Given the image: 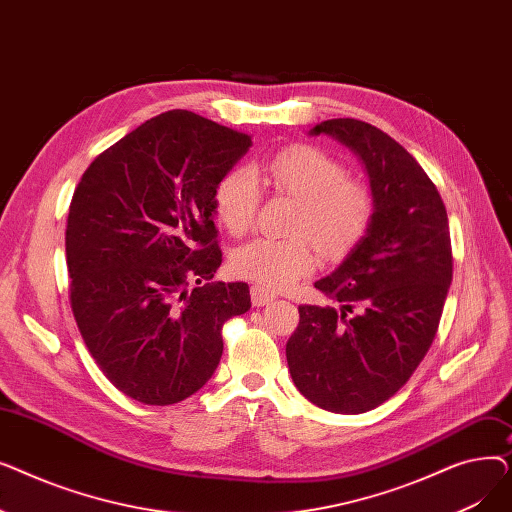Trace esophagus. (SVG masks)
I'll return each mask as SVG.
<instances>
[{"mask_svg": "<svg viewBox=\"0 0 512 512\" xmlns=\"http://www.w3.org/2000/svg\"><path fill=\"white\" fill-rule=\"evenodd\" d=\"M274 301H276V294L267 292L265 288H261L257 284L251 288V303H253V307H265V305H270Z\"/></svg>", "mask_w": 512, "mask_h": 512, "instance_id": "obj_1", "label": "esophagus"}]
</instances>
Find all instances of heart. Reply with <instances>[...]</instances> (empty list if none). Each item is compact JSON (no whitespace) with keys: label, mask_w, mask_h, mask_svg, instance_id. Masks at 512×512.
I'll return each instance as SVG.
<instances>
[{"label":"heart","mask_w":512,"mask_h":512,"mask_svg":"<svg viewBox=\"0 0 512 512\" xmlns=\"http://www.w3.org/2000/svg\"><path fill=\"white\" fill-rule=\"evenodd\" d=\"M257 174L280 193L299 201L290 232L294 238H255L232 255L236 276L267 290H282L315 270L317 255L338 259L359 245L373 218L367 188L348 180L336 157L313 145H292L259 161ZM259 182L253 172L234 168L213 191V209L220 224L242 236L255 222ZM314 241L311 243L310 240Z\"/></svg>","instance_id":"heart-1"}]
</instances>
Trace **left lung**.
<instances>
[{
  "label": "left lung",
  "mask_w": 512,
  "mask_h": 512,
  "mask_svg": "<svg viewBox=\"0 0 512 512\" xmlns=\"http://www.w3.org/2000/svg\"><path fill=\"white\" fill-rule=\"evenodd\" d=\"M309 134H328L359 155L373 218L359 245L315 282L340 309L301 305L286 359L313 405L357 415L405 386L436 338L452 282L448 215L436 184L384 130L334 118Z\"/></svg>",
  "instance_id": "1"
}]
</instances>
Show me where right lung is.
<instances>
[{
    "mask_svg": "<svg viewBox=\"0 0 512 512\" xmlns=\"http://www.w3.org/2000/svg\"><path fill=\"white\" fill-rule=\"evenodd\" d=\"M251 137L186 110L159 114L95 157L66 226L70 307L91 357L120 392L174 405L220 363L222 326L251 309L222 265L213 191Z\"/></svg>",
    "mask_w": 512,
    "mask_h": 512,
    "instance_id": "right-lung-1",
    "label": "right lung"
}]
</instances>
